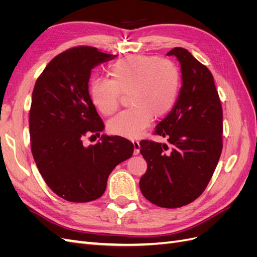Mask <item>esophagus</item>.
<instances>
[{
    "mask_svg": "<svg viewBox=\"0 0 257 257\" xmlns=\"http://www.w3.org/2000/svg\"><path fill=\"white\" fill-rule=\"evenodd\" d=\"M133 145H134V154L137 155L139 153V150H141V145H139V143L136 141H133Z\"/></svg>",
    "mask_w": 257,
    "mask_h": 257,
    "instance_id": "34e87169",
    "label": "esophagus"
}]
</instances>
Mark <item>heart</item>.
I'll use <instances>...</instances> for the list:
<instances>
[{
    "label": "heart",
    "instance_id": "obj_1",
    "mask_svg": "<svg viewBox=\"0 0 257 257\" xmlns=\"http://www.w3.org/2000/svg\"><path fill=\"white\" fill-rule=\"evenodd\" d=\"M108 74L110 80L97 78L91 82L92 104L102 114L110 115L118 108L120 93L128 92L132 105L108 122V131L113 135L139 137L153 116H164L176 103L180 72L170 60L133 54L115 61Z\"/></svg>",
    "mask_w": 257,
    "mask_h": 257
}]
</instances>
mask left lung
<instances>
[{
	"instance_id": "obj_1",
	"label": "left lung",
	"mask_w": 257,
	"mask_h": 257,
	"mask_svg": "<svg viewBox=\"0 0 257 257\" xmlns=\"http://www.w3.org/2000/svg\"><path fill=\"white\" fill-rule=\"evenodd\" d=\"M181 66L182 85L173 109L155 133L170 146L143 141L141 153L148 168L139 188L152 204L179 208L206 189L222 152L223 111L213 76L184 48L167 52Z\"/></svg>"
}]
</instances>
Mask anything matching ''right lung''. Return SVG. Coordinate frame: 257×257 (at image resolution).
Here are the masks:
<instances>
[{
    "instance_id": "right-lung-1",
    "label": "right lung",
    "mask_w": 257,
    "mask_h": 257,
    "mask_svg": "<svg viewBox=\"0 0 257 257\" xmlns=\"http://www.w3.org/2000/svg\"><path fill=\"white\" fill-rule=\"evenodd\" d=\"M93 47H76L53 58L36 80L30 110L31 149L45 182L58 196L87 203L104 194L112 169L132 157L134 145L103 134L104 123L89 94L91 71L114 59Z\"/></svg>"
}]
</instances>
